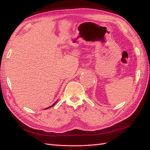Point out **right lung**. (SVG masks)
<instances>
[{
    "label": "right lung",
    "instance_id": "obj_1",
    "mask_svg": "<svg viewBox=\"0 0 150 150\" xmlns=\"http://www.w3.org/2000/svg\"><path fill=\"white\" fill-rule=\"evenodd\" d=\"M57 101H56V102H55V103H54V104H53L52 105V106H50V107H48V108H46V109H47V108H52V106H54V105H55V104H56V103H57ZM46 109H45V110H46Z\"/></svg>",
    "mask_w": 150,
    "mask_h": 150
}]
</instances>
